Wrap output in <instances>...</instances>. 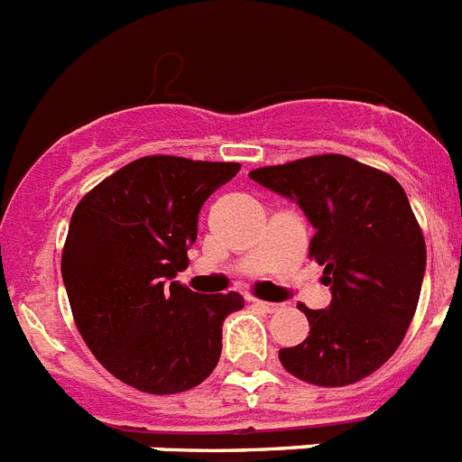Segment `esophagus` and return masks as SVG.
I'll list each match as a JSON object with an SVG mask.
<instances>
[{"mask_svg": "<svg viewBox=\"0 0 462 462\" xmlns=\"http://www.w3.org/2000/svg\"><path fill=\"white\" fill-rule=\"evenodd\" d=\"M254 307H259L262 311H266V314H276V311H281V309H283V304L264 302V300H254Z\"/></svg>", "mask_w": 462, "mask_h": 462, "instance_id": "esophagus-1", "label": "esophagus"}]
</instances>
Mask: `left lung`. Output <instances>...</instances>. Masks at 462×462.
Returning <instances> with one entry per match:
<instances>
[{"label": "left lung", "instance_id": "1", "mask_svg": "<svg viewBox=\"0 0 462 462\" xmlns=\"http://www.w3.org/2000/svg\"><path fill=\"white\" fill-rule=\"evenodd\" d=\"M250 179L302 208L316 228L309 257L333 292L328 309L300 307L309 337L278 359L319 387L359 383L402 345L420 300L428 253L406 190L387 171L337 153L259 167Z\"/></svg>", "mask_w": 462, "mask_h": 462}]
</instances>
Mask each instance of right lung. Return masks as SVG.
Listing matches in <instances>:
<instances>
[{
  "instance_id": "right-lung-1",
  "label": "right lung",
  "mask_w": 462,
  "mask_h": 462,
  "mask_svg": "<svg viewBox=\"0 0 462 462\" xmlns=\"http://www.w3.org/2000/svg\"><path fill=\"white\" fill-rule=\"evenodd\" d=\"M238 162L146 155L72 212L60 273L72 319L108 373L148 394H179L215 371L238 292L200 295L174 281L189 266L203 203Z\"/></svg>"
}]
</instances>
